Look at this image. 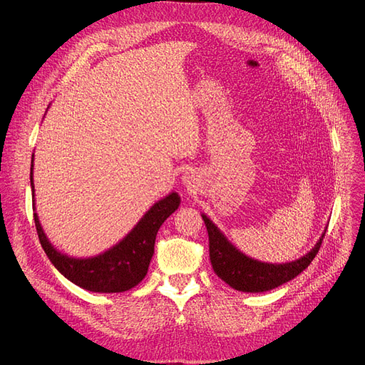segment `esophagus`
<instances>
[{"label":"esophagus","instance_id":"34e87169","mask_svg":"<svg viewBox=\"0 0 365 365\" xmlns=\"http://www.w3.org/2000/svg\"><path fill=\"white\" fill-rule=\"evenodd\" d=\"M182 182H183V185H186V186H192V183L195 182V175L192 171H186L185 175L182 176Z\"/></svg>","mask_w":365,"mask_h":365}]
</instances>
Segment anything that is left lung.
Wrapping results in <instances>:
<instances>
[{
    "mask_svg": "<svg viewBox=\"0 0 365 365\" xmlns=\"http://www.w3.org/2000/svg\"><path fill=\"white\" fill-rule=\"evenodd\" d=\"M201 216L207 226L210 260H212L216 275L232 289L244 293L269 292L296 278L311 264L319 250L325 231H327L325 227L311 252L302 257L287 263H267L244 255L225 237L207 215L201 213Z\"/></svg>",
    "mask_w": 365,
    "mask_h": 365,
    "instance_id": "obj_1",
    "label": "left lung"
}]
</instances>
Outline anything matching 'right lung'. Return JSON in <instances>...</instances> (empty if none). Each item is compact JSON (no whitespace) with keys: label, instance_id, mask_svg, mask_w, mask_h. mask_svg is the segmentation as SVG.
Listing matches in <instances>:
<instances>
[{"label":"right lung","instance_id":"add662e5","mask_svg":"<svg viewBox=\"0 0 365 365\" xmlns=\"http://www.w3.org/2000/svg\"><path fill=\"white\" fill-rule=\"evenodd\" d=\"M31 187L35 210L34 153L31 160ZM179 205L180 197L173 190L153 204L123 240L91 257H73L57 250L46 235L36 212L34 213V220L47 257L66 279L93 293H123L136 287L146 277L160 227Z\"/></svg>","mask_w":365,"mask_h":365}]
</instances>
